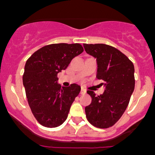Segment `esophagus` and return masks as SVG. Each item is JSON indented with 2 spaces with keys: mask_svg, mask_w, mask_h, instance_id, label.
<instances>
[{
  "mask_svg": "<svg viewBox=\"0 0 155 155\" xmlns=\"http://www.w3.org/2000/svg\"><path fill=\"white\" fill-rule=\"evenodd\" d=\"M86 93H87L86 90L84 89V88H81V94H85Z\"/></svg>",
  "mask_w": 155,
  "mask_h": 155,
  "instance_id": "obj_1",
  "label": "esophagus"
}]
</instances>
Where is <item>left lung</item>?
<instances>
[{
  "label": "left lung",
  "mask_w": 155,
  "mask_h": 155,
  "mask_svg": "<svg viewBox=\"0 0 155 155\" xmlns=\"http://www.w3.org/2000/svg\"><path fill=\"white\" fill-rule=\"evenodd\" d=\"M84 50L96 59V78L103 81L102 94L87 91L91 102L85 107L86 117L91 125L109 128L120 119L128 106L135 86L134 66L116 48L105 44H84Z\"/></svg>",
  "instance_id": "1"
}]
</instances>
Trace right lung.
<instances>
[{"label":"right lung","mask_w":155,"mask_h":155,"mask_svg":"<svg viewBox=\"0 0 155 155\" xmlns=\"http://www.w3.org/2000/svg\"><path fill=\"white\" fill-rule=\"evenodd\" d=\"M83 51L78 43L50 44L35 51L26 61L23 85L31 113L41 125L57 127L68 118L81 86L63 87L57 82V74Z\"/></svg>","instance_id":"obj_1"}]
</instances>
